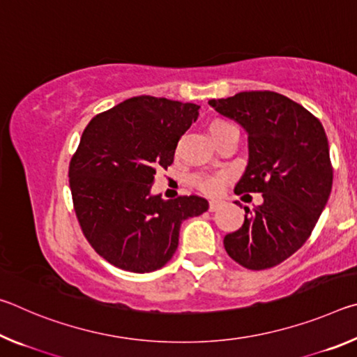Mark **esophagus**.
<instances>
[{
  "label": "esophagus",
  "instance_id": "obj_1",
  "mask_svg": "<svg viewBox=\"0 0 357 357\" xmlns=\"http://www.w3.org/2000/svg\"><path fill=\"white\" fill-rule=\"evenodd\" d=\"M222 206H223V202L219 200V198H217V200H211L209 202V211H211V213H214V211H217V209L222 208Z\"/></svg>",
  "mask_w": 357,
  "mask_h": 357
}]
</instances>
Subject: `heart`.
Listing matches in <instances>:
<instances>
[{"label":"heart","instance_id":"obj_1","mask_svg":"<svg viewBox=\"0 0 357 357\" xmlns=\"http://www.w3.org/2000/svg\"><path fill=\"white\" fill-rule=\"evenodd\" d=\"M229 130H238V129L225 119H214L208 124V132H209V137L213 138V142L217 137H220L222 134H225V132H229ZM223 179H225L223 176H211V174H193L190 178V184L204 193H215L220 190Z\"/></svg>","mask_w":357,"mask_h":357}]
</instances>
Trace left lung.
Instances as JSON below:
<instances>
[{"instance_id":"1","label":"left lung","mask_w":357,"mask_h":357,"mask_svg":"<svg viewBox=\"0 0 357 357\" xmlns=\"http://www.w3.org/2000/svg\"><path fill=\"white\" fill-rule=\"evenodd\" d=\"M209 105L249 134V162L234 193H263V204L244 208L243 227L223 245L247 269L274 268L309 239L328 203V137L309 110L274 91H244Z\"/></svg>"}]
</instances>
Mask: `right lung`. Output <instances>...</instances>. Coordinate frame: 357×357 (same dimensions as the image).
<instances>
[{
	"label": "right lung",
	"mask_w": 357,
	"mask_h": 357,
	"mask_svg": "<svg viewBox=\"0 0 357 357\" xmlns=\"http://www.w3.org/2000/svg\"><path fill=\"white\" fill-rule=\"evenodd\" d=\"M200 107L153 96L121 102L89 121L69 164L80 228L108 263L130 273L160 269L178 249L179 227L206 213L198 195H151L155 170L173 164Z\"/></svg>",
	"instance_id": "obj_1"
}]
</instances>
